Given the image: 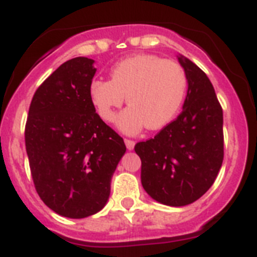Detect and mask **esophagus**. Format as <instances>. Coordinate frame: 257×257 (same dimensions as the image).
Instances as JSON below:
<instances>
[{"label":"esophagus","instance_id":"obj_1","mask_svg":"<svg viewBox=\"0 0 257 257\" xmlns=\"http://www.w3.org/2000/svg\"><path fill=\"white\" fill-rule=\"evenodd\" d=\"M124 144H126V147L128 151H133L134 147H135V142H134V140H130V139H124Z\"/></svg>","mask_w":257,"mask_h":257}]
</instances>
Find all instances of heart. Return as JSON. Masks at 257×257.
<instances>
[{
	"label": "heart",
	"instance_id": "1",
	"mask_svg": "<svg viewBox=\"0 0 257 257\" xmlns=\"http://www.w3.org/2000/svg\"><path fill=\"white\" fill-rule=\"evenodd\" d=\"M188 88L185 70L174 60L140 54L126 58L110 70V79H95L90 97L101 119L112 122L115 109L127 96L130 105L117 117L126 134H138L147 124L158 130L171 122L184 103Z\"/></svg>",
	"mask_w": 257,
	"mask_h": 257
}]
</instances>
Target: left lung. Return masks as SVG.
Returning <instances> with one entry per match:
<instances>
[{
	"instance_id": "left-lung-1",
	"label": "left lung",
	"mask_w": 257,
	"mask_h": 257,
	"mask_svg": "<svg viewBox=\"0 0 257 257\" xmlns=\"http://www.w3.org/2000/svg\"><path fill=\"white\" fill-rule=\"evenodd\" d=\"M188 91L183 112L153 139L135 145L142 160V184L157 202L180 207L211 188L224 158L222 109L201 68L178 56Z\"/></svg>"
}]
</instances>
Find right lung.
<instances>
[{
    "mask_svg": "<svg viewBox=\"0 0 257 257\" xmlns=\"http://www.w3.org/2000/svg\"><path fill=\"white\" fill-rule=\"evenodd\" d=\"M96 68L70 59L33 95L26 123V149L35 188L45 205L70 219L99 212L126 152L123 139L95 112L90 85Z\"/></svg>",
    "mask_w": 257,
    "mask_h": 257,
    "instance_id": "right-lung-1",
    "label": "right lung"
}]
</instances>
